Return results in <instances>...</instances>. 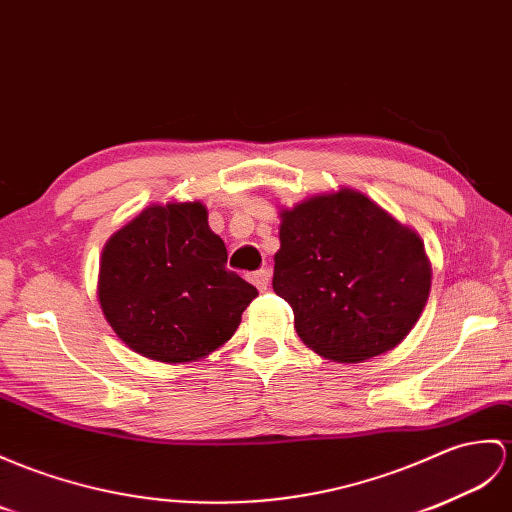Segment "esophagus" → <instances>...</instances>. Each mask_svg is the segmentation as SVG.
<instances>
[{
	"label": "esophagus",
	"mask_w": 512,
	"mask_h": 512,
	"mask_svg": "<svg viewBox=\"0 0 512 512\" xmlns=\"http://www.w3.org/2000/svg\"><path fill=\"white\" fill-rule=\"evenodd\" d=\"M248 279H251V283L255 285L259 292H266L268 290V283H270V270L268 268H261V270L253 272V275L248 277Z\"/></svg>",
	"instance_id": "1"
}]
</instances>
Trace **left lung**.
Listing matches in <instances>:
<instances>
[{"mask_svg": "<svg viewBox=\"0 0 512 512\" xmlns=\"http://www.w3.org/2000/svg\"><path fill=\"white\" fill-rule=\"evenodd\" d=\"M272 288L299 338L327 360L364 362L410 334L430 296L421 237L342 187L281 209Z\"/></svg>", "mask_w": 512, "mask_h": 512, "instance_id": "8db88e82", "label": "left lung"}]
</instances>
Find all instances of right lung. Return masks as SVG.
Returning a JSON list of instances; mask_svg holds the SVG:
<instances>
[{
    "label": "right lung",
    "instance_id": "obj_1",
    "mask_svg": "<svg viewBox=\"0 0 512 512\" xmlns=\"http://www.w3.org/2000/svg\"><path fill=\"white\" fill-rule=\"evenodd\" d=\"M255 296V285L227 270V246L198 200L146 207L102 251V312L150 360H202L235 334Z\"/></svg>",
    "mask_w": 512,
    "mask_h": 512
}]
</instances>
